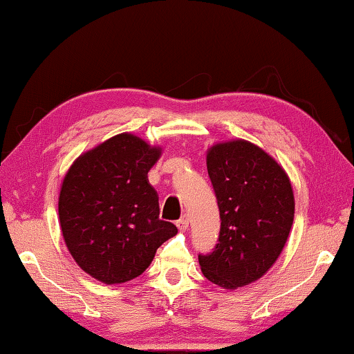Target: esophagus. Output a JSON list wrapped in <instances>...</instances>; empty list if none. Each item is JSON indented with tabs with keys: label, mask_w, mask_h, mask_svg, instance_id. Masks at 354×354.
Listing matches in <instances>:
<instances>
[{
	"label": "esophagus",
	"mask_w": 354,
	"mask_h": 354,
	"mask_svg": "<svg viewBox=\"0 0 354 354\" xmlns=\"http://www.w3.org/2000/svg\"><path fill=\"white\" fill-rule=\"evenodd\" d=\"M188 225H189V218H188V215H183L180 220L177 221V227H178V231H187L188 230Z\"/></svg>",
	"instance_id": "34e87169"
}]
</instances>
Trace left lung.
<instances>
[{
  "label": "left lung",
  "mask_w": 354,
  "mask_h": 354,
  "mask_svg": "<svg viewBox=\"0 0 354 354\" xmlns=\"http://www.w3.org/2000/svg\"><path fill=\"white\" fill-rule=\"evenodd\" d=\"M207 172L221 227L214 252L199 254L201 270L212 283L237 290L259 280L283 252L295 193L283 167L243 139L212 145Z\"/></svg>",
  "instance_id": "obj_1"
}]
</instances>
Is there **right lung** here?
Returning a JSON list of instances; mask_svg holds the SVG:
<instances>
[{"label":"right lung","mask_w":354,"mask_h":354,"mask_svg":"<svg viewBox=\"0 0 354 354\" xmlns=\"http://www.w3.org/2000/svg\"><path fill=\"white\" fill-rule=\"evenodd\" d=\"M162 149L122 133L85 151L63 178L59 227L80 269L106 285L149 268L161 243L177 234L160 220L158 193L147 174Z\"/></svg>","instance_id":"obj_1"}]
</instances>
